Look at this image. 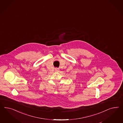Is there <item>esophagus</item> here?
Instances as JSON below:
<instances>
[{
  "label": "esophagus",
  "instance_id": "obj_1",
  "mask_svg": "<svg viewBox=\"0 0 123 123\" xmlns=\"http://www.w3.org/2000/svg\"><path fill=\"white\" fill-rule=\"evenodd\" d=\"M59 70V68H56L55 69V71H56V72H58Z\"/></svg>",
  "mask_w": 123,
  "mask_h": 123
}]
</instances>
